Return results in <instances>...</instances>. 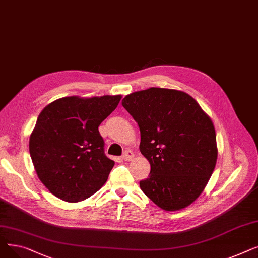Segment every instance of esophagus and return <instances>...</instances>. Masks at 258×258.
Listing matches in <instances>:
<instances>
[{"instance_id":"1","label":"esophagus","mask_w":258,"mask_h":258,"mask_svg":"<svg viewBox=\"0 0 258 258\" xmlns=\"http://www.w3.org/2000/svg\"><path fill=\"white\" fill-rule=\"evenodd\" d=\"M133 158H134V153L132 151H130V150L125 151L124 154L122 155V159H123L124 161H131Z\"/></svg>"}]
</instances>
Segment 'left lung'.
Returning <instances> with one entry per match:
<instances>
[{
  "label": "left lung",
  "mask_w": 258,
  "mask_h": 258,
  "mask_svg": "<svg viewBox=\"0 0 258 258\" xmlns=\"http://www.w3.org/2000/svg\"><path fill=\"white\" fill-rule=\"evenodd\" d=\"M122 105L139 125L140 152L151 164L141 190L167 211L190 205L204 190L218 159L209 116L190 95L170 89L132 93Z\"/></svg>",
  "instance_id": "8db88e82"
}]
</instances>
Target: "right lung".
<instances>
[{
    "mask_svg": "<svg viewBox=\"0 0 258 258\" xmlns=\"http://www.w3.org/2000/svg\"><path fill=\"white\" fill-rule=\"evenodd\" d=\"M121 95L63 97L38 115L29 152L38 179L58 199L84 201L106 182L115 162L104 154L98 131L117 107Z\"/></svg>",
    "mask_w": 258,
    "mask_h": 258,
    "instance_id": "obj_1",
    "label": "right lung"
}]
</instances>
